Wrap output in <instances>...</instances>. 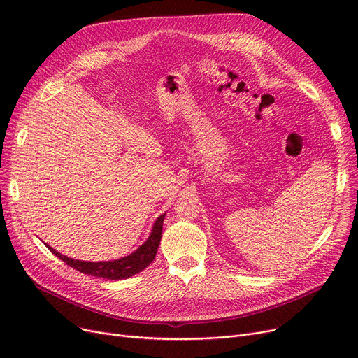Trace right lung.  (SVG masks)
Wrapping results in <instances>:
<instances>
[{
	"mask_svg": "<svg viewBox=\"0 0 358 358\" xmlns=\"http://www.w3.org/2000/svg\"><path fill=\"white\" fill-rule=\"evenodd\" d=\"M165 213L161 215L155 223L152 232H150L149 238L146 239L145 243L135 251L131 252L127 257H123L120 259H115V261H99V262H90V261H81V259H72L66 255L59 254L56 250H53L52 247H49L46 243V247L49 248V251L52 254H55L59 259H62L64 262L75 270H78L83 274H88V275H94V277H101V278H107V280H123V278H129L131 275H135L138 273H141L142 270H145L150 262L154 261L159 242H161V236H162V222H164Z\"/></svg>",
	"mask_w": 358,
	"mask_h": 358,
	"instance_id": "right-lung-1",
	"label": "right lung"
}]
</instances>
